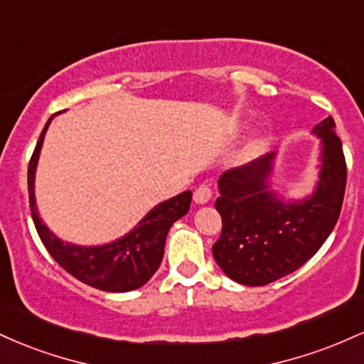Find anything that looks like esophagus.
<instances>
[{
  "label": "esophagus",
  "instance_id": "esophagus-1",
  "mask_svg": "<svg viewBox=\"0 0 364 364\" xmlns=\"http://www.w3.org/2000/svg\"><path fill=\"white\" fill-rule=\"evenodd\" d=\"M212 196H214V190H212V186L210 185H205V183H203V185H200L195 190L193 200H195L196 203H202V205H203V203L210 202Z\"/></svg>",
  "mask_w": 364,
  "mask_h": 364
}]
</instances>
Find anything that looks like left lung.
Listing matches in <instances>:
<instances>
[{
  "mask_svg": "<svg viewBox=\"0 0 364 364\" xmlns=\"http://www.w3.org/2000/svg\"><path fill=\"white\" fill-rule=\"evenodd\" d=\"M321 140L320 181L308 198L284 202L269 188L275 152L219 178L223 232L212 246L232 281L265 286L298 270L320 250L341 215L348 168L332 116L313 128Z\"/></svg>",
  "mask_w": 364,
  "mask_h": 364,
  "instance_id": "8db88e82",
  "label": "left lung"
}]
</instances>
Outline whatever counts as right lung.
I'll return each mask as SVG.
<instances>
[{
	"instance_id": "right-lung-1",
	"label": "right lung",
	"mask_w": 364,
	"mask_h": 364,
	"mask_svg": "<svg viewBox=\"0 0 364 364\" xmlns=\"http://www.w3.org/2000/svg\"><path fill=\"white\" fill-rule=\"evenodd\" d=\"M53 116L41 133L28 162V203L37 235L46 250L68 274L83 284L107 292L139 289L156 274L164 257V243L171 225L190 210L191 191H183L174 198L154 207L127 236L102 246H77L63 243L43 224L37 214L34 178L44 135Z\"/></svg>"
}]
</instances>
